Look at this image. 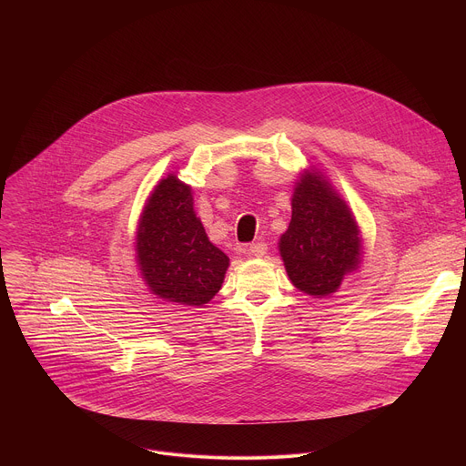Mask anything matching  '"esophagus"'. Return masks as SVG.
Instances as JSON below:
<instances>
[{
  "label": "esophagus",
  "instance_id": "1",
  "mask_svg": "<svg viewBox=\"0 0 466 466\" xmlns=\"http://www.w3.org/2000/svg\"><path fill=\"white\" fill-rule=\"evenodd\" d=\"M265 252H268V245H265L263 241H256V243H250V245L247 247V254H248V256L261 258Z\"/></svg>",
  "mask_w": 466,
  "mask_h": 466
}]
</instances>
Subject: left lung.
<instances>
[{"instance_id": "obj_1", "label": "left lung", "mask_w": 466, "mask_h": 466, "mask_svg": "<svg viewBox=\"0 0 466 466\" xmlns=\"http://www.w3.org/2000/svg\"><path fill=\"white\" fill-rule=\"evenodd\" d=\"M291 223L280 238L289 280L313 297L336 293L347 273L360 265L358 225L345 201L326 180L308 173L291 198Z\"/></svg>"}]
</instances>
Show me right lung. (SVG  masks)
Segmentation results:
<instances>
[{"instance_id": "right-lung-1", "label": "right lung", "mask_w": 466, "mask_h": 466, "mask_svg": "<svg viewBox=\"0 0 466 466\" xmlns=\"http://www.w3.org/2000/svg\"><path fill=\"white\" fill-rule=\"evenodd\" d=\"M142 277L164 300L203 306L221 289L228 258L195 218L191 187L164 178L144 208L137 236Z\"/></svg>"}]
</instances>
